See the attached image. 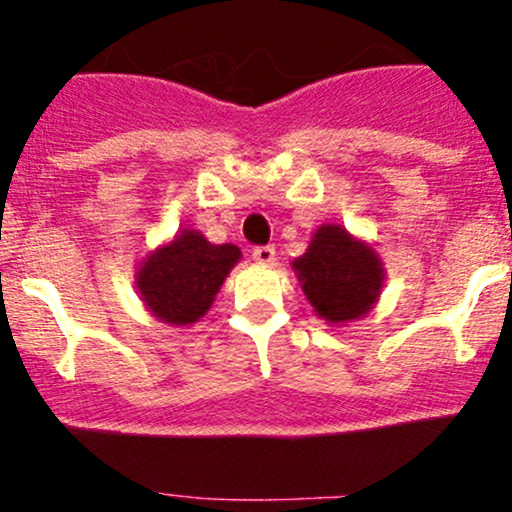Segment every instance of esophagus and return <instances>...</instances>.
Segmentation results:
<instances>
[{
    "label": "esophagus",
    "mask_w": 512,
    "mask_h": 512,
    "mask_svg": "<svg viewBox=\"0 0 512 512\" xmlns=\"http://www.w3.org/2000/svg\"><path fill=\"white\" fill-rule=\"evenodd\" d=\"M252 260L257 264H274L276 262V250L272 245H262V248L252 250Z\"/></svg>",
    "instance_id": "obj_1"
}]
</instances>
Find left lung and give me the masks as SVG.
<instances>
[{"instance_id": "1", "label": "left lung", "mask_w": 512, "mask_h": 512, "mask_svg": "<svg viewBox=\"0 0 512 512\" xmlns=\"http://www.w3.org/2000/svg\"><path fill=\"white\" fill-rule=\"evenodd\" d=\"M291 267L317 317L334 327L368 315L385 286L378 250L339 223H322Z\"/></svg>"}]
</instances>
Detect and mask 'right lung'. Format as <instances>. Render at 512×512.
<instances>
[{
	"label": "right lung",
	"instance_id": "obj_1",
	"mask_svg": "<svg viewBox=\"0 0 512 512\" xmlns=\"http://www.w3.org/2000/svg\"><path fill=\"white\" fill-rule=\"evenodd\" d=\"M240 257L243 252L236 245H214L199 231L182 228L139 262L134 284L156 320L173 327L195 325L209 313Z\"/></svg>",
	"mask_w": 512,
	"mask_h": 512
}]
</instances>
